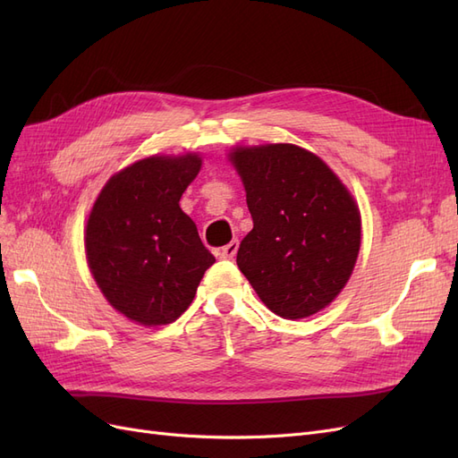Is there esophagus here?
I'll list each match as a JSON object with an SVG mask.
<instances>
[{
    "label": "esophagus",
    "mask_w": 458,
    "mask_h": 458,
    "mask_svg": "<svg viewBox=\"0 0 458 458\" xmlns=\"http://www.w3.org/2000/svg\"><path fill=\"white\" fill-rule=\"evenodd\" d=\"M237 250H239V241H231L224 248H219L217 254H219V258H224V259H233L234 254H237Z\"/></svg>",
    "instance_id": "obj_1"
}]
</instances>
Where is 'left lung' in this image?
<instances>
[{"label":"left lung","mask_w":458,"mask_h":458,"mask_svg":"<svg viewBox=\"0 0 458 458\" xmlns=\"http://www.w3.org/2000/svg\"><path fill=\"white\" fill-rule=\"evenodd\" d=\"M252 214L237 266L284 318L317 313L348 283L361 246V216L328 165L296 145L231 152Z\"/></svg>","instance_id":"left-lung-1"}]
</instances>
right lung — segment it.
<instances>
[{
  "label": "right lung",
  "instance_id": "add662e5",
  "mask_svg": "<svg viewBox=\"0 0 458 458\" xmlns=\"http://www.w3.org/2000/svg\"><path fill=\"white\" fill-rule=\"evenodd\" d=\"M200 164L197 155L135 162L110 177L88 219L95 281L110 306L140 325L175 321L216 261L179 208Z\"/></svg>",
  "mask_w": 458,
  "mask_h": 458
}]
</instances>
